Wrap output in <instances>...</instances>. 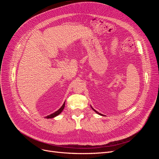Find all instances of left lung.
<instances>
[{"mask_svg": "<svg viewBox=\"0 0 159 159\" xmlns=\"http://www.w3.org/2000/svg\"><path fill=\"white\" fill-rule=\"evenodd\" d=\"M91 108H92V107H91ZM92 109H93V108H92ZM93 111H95V112H96V113H98V114H99V115H102V114H101V113H98V111H96V110H95V109H93Z\"/></svg>", "mask_w": 159, "mask_h": 159, "instance_id": "obj_1", "label": "left lung"}]
</instances>
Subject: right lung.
Instances as JSON below:
<instances>
[{
  "instance_id": "add662e5",
  "label": "right lung",
  "mask_w": 159,
  "mask_h": 159,
  "mask_svg": "<svg viewBox=\"0 0 159 159\" xmlns=\"http://www.w3.org/2000/svg\"><path fill=\"white\" fill-rule=\"evenodd\" d=\"M64 107H65V102H64V103L63 104V105H62V106H61L58 110H57V111H56L55 113H52V114H51V115H48V116L46 117V119H50V118H53V117H54L57 116V115H58L60 113H61V112L62 111H63Z\"/></svg>"
}]
</instances>
